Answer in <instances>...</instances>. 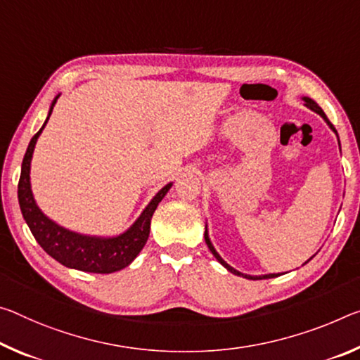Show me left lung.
<instances>
[{
    "label": "left lung",
    "mask_w": 360,
    "mask_h": 360,
    "mask_svg": "<svg viewBox=\"0 0 360 360\" xmlns=\"http://www.w3.org/2000/svg\"><path fill=\"white\" fill-rule=\"evenodd\" d=\"M303 101L306 102V107H309L311 108V110H314V112H316V113H319V115H321L323 120H325V122H327L328 123V127L330 128H332L333 131H335V133H336V129H335V127H333V124L332 123H330V120L327 118V115H325V113H323V110H322V108L321 107H319L317 104H316V102H314L312 99H309V98H303ZM336 136H338V134H336ZM340 142V141H338ZM205 242H207V245H208V248H210V252L211 253H213V256H214V258L216 259H218L219 262H221V264L222 266H224L226 267V269L227 271H229V272H232V274H236V276H243L245 278H250V281H258V278H272V277H278V276H281V274H266V276H247V274H242V272H238V271H236V269H233V267H231L229 264H227V262L224 261V259H222L221 258V256L218 255V252H216V250H214V247H213V245H211V242H210V237H208V231H205ZM307 261H309V259H307ZM306 261V262H307Z\"/></svg>",
    "instance_id": "obj_1"
}]
</instances>
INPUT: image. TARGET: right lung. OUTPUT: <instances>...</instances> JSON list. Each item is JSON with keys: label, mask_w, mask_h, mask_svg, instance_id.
I'll return each mask as SVG.
<instances>
[{"label": "right lung", "mask_w": 360, "mask_h": 360, "mask_svg": "<svg viewBox=\"0 0 360 360\" xmlns=\"http://www.w3.org/2000/svg\"><path fill=\"white\" fill-rule=\"evenodd\" d=\"M57 99H59V96H56L53 104H51L46 122H44L41 129L32 138L30 144L27 147L24 162H22L19 191H17L20 211L24 214V219L28 227H30L33 237L39 243V247L49 256H53L56 261H59L60 264L83 272H117L131 264L136 256L139 255L141 250L144 248L147 238H149L150 219L153 216V211L157 210L158 203L162 202V198L167 195V192L173 184L169 182V184L165 186L152 198V202L147 205L134 224L127 232L120 233L117 237L82 236V233L67 231L59 224H56L54 221L46 218L41 213V210L37 207L35 198H33L30 189V162L38 136L41 134V131L46 127Z\"/></svg>", "instance_id": "1"}]
</instances>
